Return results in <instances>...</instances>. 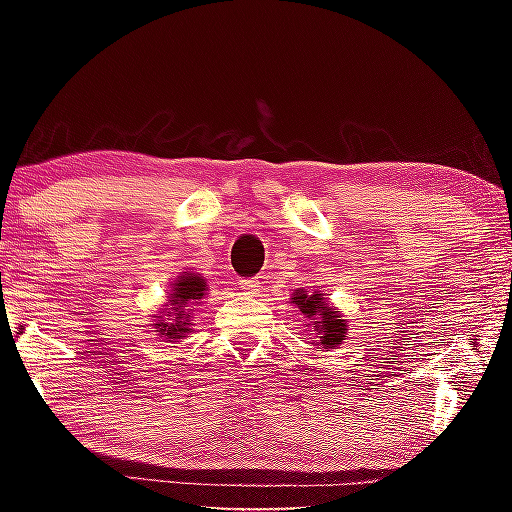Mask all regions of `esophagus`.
Instances as JSON below:
<instances>
[{
    "label": "esophagus",
    "instance_id": "esophagus-1",
    "mask_svg": "<svg viewBox=\"0 0 512 512\" xmlns=\"http://www.w3.org/2000/svg\"><path fill=\"white\" fill-rule=\"evenodd\" d=\"M259 282L257 277H248V280H239V289L244 293H257L259 291Z\"/></svg>",
    "mask_w": 512,
    "mask_h": 512
}]
</instances>
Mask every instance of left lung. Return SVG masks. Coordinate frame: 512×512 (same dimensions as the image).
Returning a JSON list of instances; mask_svg holds the SVG:
<instances>
[{
	"instance_id": "8db88e82",
	"label": "left lung",
	"mask_w": 512,
	"mask_h": 512,
	"mask_svg": "<svg viewBox=\"0 0 512 512\" xmlns=\"http://www.w3.org/2000/svg\"><path fill=\"white\" fill-rule=\"evenodd\" d=\"M291 302L296 305L302 316L309 318L311 332L318 334L320 350H336L345 341V332H348V323L334 307H329V302L323 298V293L314 291L307 293L298 289L291 296Z\"/></svg>"
}]
</instances>
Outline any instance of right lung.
Wrapping results in <instances>:
<instances>
[{"label": "right lung", "mask_w": 512, "mask_h": 512, "mask_svg": "<svg viewBox=\"0 0 512 512\" xmlns=\"http://www.w3.org/2000/svg\"><path fill=\"white\" fill-rule=\"evenodd\" d=\"M207 291V282L203 280V275H196V273H189L185 271L183 275H178L176 280L171 284V293H169V300L164 302V309L160 311L158 323L155 325V332L164 339H183L185 334H189V305H194L196 300H201Z\"/></svg>", "instance_id": "add662e5"}]
</instances>
